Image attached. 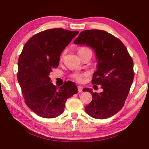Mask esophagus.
Masks as SVG:
<instances>
[{
    "label": "esophagus",
    "instance_id": "34e87169",
    "mask_svg": "<svg viewBox=\"0 0 149 149\" xmlns=\"http://www.w3.org/2000/svg\"><path fill=\"white\" fill-rule=\"evenodd\" d=\"M77 89H78V91H79V93L82 92V91H83V87L82 86H80V85H79V86H77Z\"/></svg>",
    "mask_w": 149,
    "mask_h": 149
}]
</instances>
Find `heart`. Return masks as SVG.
I'll return each instance as SVG.
<instances>
[{
  "instance_id": "b5f03b06",
  "label": "heart",
  "mask_w": 149,
  "mask_h": 149,
  "mask_svg": "<svg viewBox=\"0 0 149 149\" xmlns=\"http://www.w3.org/2000/svg\"><path fill=\"white\" fill-rule=\"evenodd\" d=\"M88 52H92L91 50L88 47H81L80 49L78 50V53H79V56H81V55L84 54L85 53H87ZM64 56V53H62V56H61V59H62ZM86 74L85 73H81V72H75L74 74H72L71 75L72 77L74 79V80L77 81L78 82H81L84 80V77L85 76H86Z\"/></svg>"
}]
</instances>
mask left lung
Masks as SVG:
<instances>
[{"mask_svg": "<svg viewBox=\"0 0 149 149\" xmlns=\"http://www.w3.org/2000/svg\"><path fill=\"white\" fill-rule=\"evenodd\" d=\"M74 43L87 45L94 50L97 70L92 84L101 85L102 92L93 93L92 101L85 107L87 114L96 119H107L122 109L134 78L133 62L123 42L103 30H85L80 33Z\"/></svg>", "mask_w": 149, "mask_h": 149, "instance_id": "obj_1", "label": "left lung"}]
</instances>
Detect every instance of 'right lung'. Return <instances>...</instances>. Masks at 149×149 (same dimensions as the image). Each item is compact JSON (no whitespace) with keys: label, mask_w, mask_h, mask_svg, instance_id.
Listing matches in <instances>:
<instances>
[{"label":"right lung","mask_w":149,"mask_h":149,"mask_svg":"<svg viewBox=\"0 0 149 149\" xmlns=\"http://www.w3.org/2000/svg\"><path fill=\"white\" fill-rule=\"evenodd\" d=\"M78 33L62 28L45 30L32 36L19 55L17 77L25 102L42 118L62 114L67 99L78 93L74 82H64L57 88L49 76L58 66L62 52Z\"/></svg>","instance_id":"1"}]
</instances>
